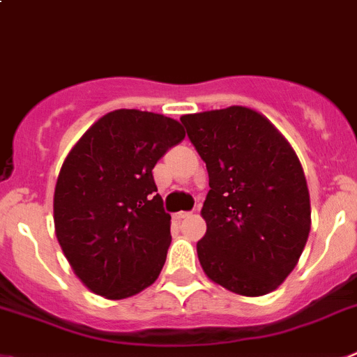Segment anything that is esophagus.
<instances>
[{"instance_id":"esophagus-1","label":"esophagus","mask_w":357,"mask_h":357,"mask_svg":"<svg viewBox=\"0 0 357 357\" xmlns=\"http://www.w3.org/2000/svg\"><path fill=\"white\" fill-rule=\"evenodd\" d=\"M189 215H191V212H176V214L173 215V218H175V219H178V221H181V219H185V218H189Z\"/></svg>"}]
</instances>
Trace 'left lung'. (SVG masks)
Here are the masks:
<instances>
[{
    "label": "left lung",
    "instance_id": "8db88e82",
    "mask_svg": "<svg viewBox=\"0 0 357 357\" xmlns=\"http://www.w3.org/2000/svg\"><path fill=\"white\" fill-rule=\"evenodd\" d=\"M207 165L196 251L208 280L246 297L266 296L299 261L312 227L306 176L285 136L246 106L181 116Z\"/></svg>",
    "mask_w": 357,
    "mask_h": 357
}]
</instances>
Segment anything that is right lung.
Instances as JSON below:
<instances>
[{"instance_id": "add662e5", "label": "right lung", "mask_w": 357, "mask_h": 357, "mask_svg": "<svg viewBox=\"0 0 357 357\" xmlns=\"http://www.w3.org/2000/svg\"><path fill=\"white\" fill-rule=\"evenodd\" d=\"M185 130L165 114L114 109L65 157L54 188V230L83 285L119 301L161 274L172 215L155 195L152 169Z\"/></svg>"}]
</instances>
